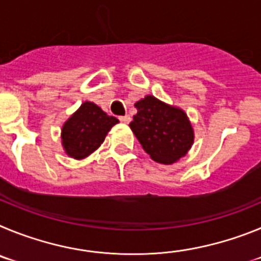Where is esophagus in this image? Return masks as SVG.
Returning <instances> with one entry per match:
<instances>
[{"label":"esophagus","mask_w":261,"mask_h":261,"mask_svg":"<svg viewBox=\"0 0 261 261\" xmlns=\"http://www.w3.org/2000/svg\"><path fill=\"white\" fill-rule=\"evenodd\" d=\"M119 120L121 121V123L128 124L129 121H130V116H128V115H124V116H119Z\"/></svg>","instance_id":"esophagus-1"}]
</instances>
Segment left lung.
Returning <instances> with one entry per match:
<instances>
[{
  "label": "left lung",
  "instance_id": "left-lung-1",
  "mask_svg": "<svg viewBox=\"0 0 261 261\" xmlns=\"http://www.w3.org/2000/svg\"><path fill=\"white\" fill-rule=\"evenodd\" d=\"M135 107L137 114L129 126L151 159L171 165L186 155L192 146L193 129L180 108L151 95L138 100Z\"/></svg>",
  "mask_w": 261,
  "mask_h": 261
}]
</instances>
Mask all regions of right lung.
Masks as SVG:
<instances>
[{
  "instance_id": "1",
  "label": "right lung",
  "mask_w": 261,
  "mask_h": 261,
  "mask_svg": "<svg viewBox=\"0 0 261 261\" xmlns=\"http://www.w3.org/2000/svg\"><path fill=\"white\" fill-rule=\"evenodd\" d=\"M119 120L108 116L102 108L85 102L62 126V146L74 159L86 158L105 141L106 136Z\"/></svg>"
}]
</instances>
